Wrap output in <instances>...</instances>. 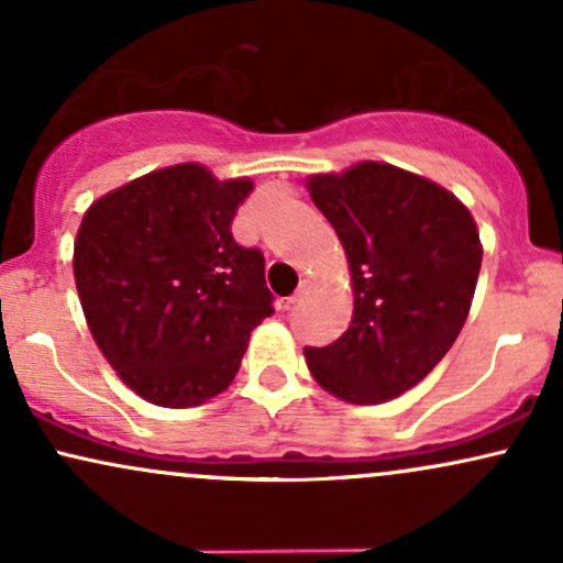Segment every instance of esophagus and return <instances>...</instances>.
I'll return each mask as SVG.
<instances>
[{"mask_svg": "<svg viewBox=\"0 0 563 563\" xmlns=\"http://www.w3.org/2000/svg\"><path fill=\"white\" fill-rule=\"evenodd\" d=\"M307 290H309V280H307V277H303V280H301V286L296 288V294H294V296H288V299H286V307H294L296 301H301V296L307 294Z\"/></svg>", "mask_w": 563, "mask_h": 563, "instance_id": "34e87169", "label": "esophagus"}]
</instances>
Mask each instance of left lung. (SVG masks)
I'll return each instance as SVG.
<instances>
[{
    "label": "left lung",
    "instance_id": "1",
    "mask_svg": "<svg viewBox=\"0 0 563 563\" xmlns=\"http://www.w3.org/2000/svg\"><path fill=\"white\" fill-rule=\"evenodd\" d=\"M309 192L346 251L354 312L333 344L303 346L307 365L346 402H386L429 376L461 333L479 232L452 192L391 164L320 174Z\"/></svg>",
    "mask_w": 563,
    "mask_h": 563
}]
</instances>
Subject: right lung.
Segmentation results:
<instances>
[{
    "label": "right lung",
    "instance_id": "right-lung-1",
    "mask_svg": "<svg viewBox=\"0 0 563 563\" xmlns=\"http://www.w3.org/2000/svg\"><path fill=\"white\" fill-rule=\"evenodd\" d=\"M249 179L198 164L134 179L89 206L74 275L89 331L121 380L161 407L224 391L275 312L264 254L232 238Z\"/></svg>",
    "mask_w": 563,
    "mask_h": 563
}]
</instances>
